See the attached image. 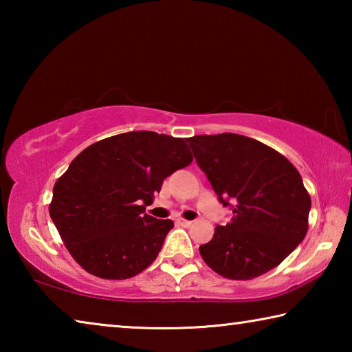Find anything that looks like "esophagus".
Masks as SVG:
<instances>
[{
    "label": "esophagus",
    "mask_w": 352,
    "mask_h": 352,
    "mask_svg": "<svg viewBox=\"0 0 352 352\" xmlns=\"http://www.w3.org/2000/svg\"><path fill=\"white\" fill-rule=\"evenodd\" d=\"M178 223L183 226H190L192 225V220H186V219H178Z\"/></svg>",
    "instance_id": "34e87169"
}]
</instances>
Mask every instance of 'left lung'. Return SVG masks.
<instances>
[{
  "label": "left lung",
  "instance_id": "obj_1",
  "mask_svg": "<svg viewBox=\"0 0 352 352\" xmlns=\"http://www.w3.org/2000/svg\"><path fill=\"white\" fill-rule=\"evenodd\" d=\"M200 169L233 217L200 245L220 276L248 281L275 269L305 239L311 195L300 172L264 142L237 133L188 138Z\"/></svg>",
  "mask_w": 352,
  "mask_h": 352
}]
</instances>
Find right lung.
Here are the masks:
<instances>
[{
  "instance_id": "1",
  "label": "right lung",
  "mask_w": 352,
  "mask_h": 352,
  "mask_svg": "<svg viewBox=\"0 0 352 352\" xmlns=\"http://www.w3.org/2000/svg\"><path fill=\"white\" fill-rule=\"evenodd\" d=\"M192 155L183 138L127 132L88 146L52 189L50 216L83 270L127 279L157 259L170 219L144 214L163 180L186 168Z\"/></svg>"
}]
</instances>
